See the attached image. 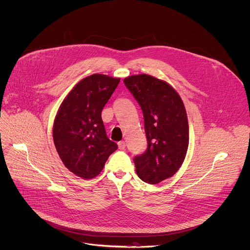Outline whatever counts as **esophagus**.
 <instances>
[{
    "label": "esophagus",
    "mask_w": 250,
    "mask_h": 250,
    "mask_svg": "<svg viewBox=\"0 0 250 250\" xmlns=\"http://www.w3.org/2000/svg\"><path fill=\"white\" fill-rule=\"evenodd\" d=\"M118 146H119V149L120 150H124L125 148V141H120L118 143Z\"/></svg>",
    "instance_id": "1"
}]
</instances>
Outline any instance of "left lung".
Wrapping results in <instances>:
<instances>
[{"label":"left lung","mask_w":250,"mask_h":250,"mask_svg":"<svg viewBox=\"0 0 250 250\" xmlns=\"http://www.w3.org/2000/svg\"><path fill=\"white\" fill-rule=\"evenodd\" d=\"M125 84L139 103L148 141L145 153L134 158L138 177L158 184L173 176L189 146V125L184 103L167 82L147 74L133 75Z\"/></svg>","instance_id":"8db88e82"}]
</instances>
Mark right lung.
<instances>
[{
  "label": "right lung",
  "mask_w": 250,
  "mask_h": 250,
  "mask_svg": "<svg viewBox=\"0 0 250 250\" xmlns=\"http://www.w3.org/2000/svg\"><path fill=\"white\" fill-rule=\"evenodd\" d=\"M120 80L102 74L83 79L64 98L55 116L52 137L59 158L83 179L96 177L118 149L106 135L101 112Z\"/></svg>",
  "instance_id": "right-lung-1"
}]
</instances>
